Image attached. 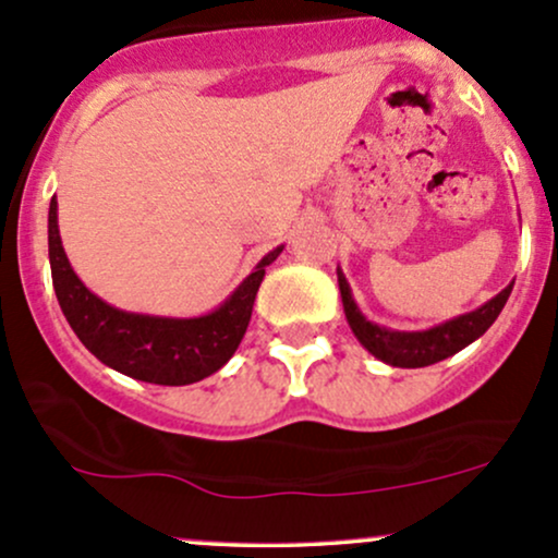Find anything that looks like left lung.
<instances>
[{
  "instance_id": "left-lung-1",
  "label": "left lung",
  "mask_w": 558,
  "mask_h": 558,
  "mask_svg": "<svg viewBox=\"0 0 558 558\" xmlns=\"http://www.w3.org/2000/svg\"><path fill=\"white\" fill-rule=\"evenodd\" d=\"M338 288H341L345 319H349L351 330L360 338L364 349L373 356H377L380 362L390 364V367L414 369L427 367V364L435 362H444L448 356L457 354V351H462L464 345L477 341V338L496 323V317L501 315L506 299H509L514 283H509L501 293H496L490 301H485L480 310L466 312V315L448 319L444 325H435L430 330L417 332L390 330L369 323V319L360 312V306H356L354 296H351V288L345 283L341 270H338Z\"/></svg>"
}]
</instances>
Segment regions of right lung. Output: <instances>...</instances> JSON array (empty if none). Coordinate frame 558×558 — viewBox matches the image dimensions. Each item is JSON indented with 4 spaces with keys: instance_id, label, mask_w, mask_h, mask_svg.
I'll return each mask as SVG.
<instances>
[{
    "instance_id": "right-lung-1",
    "label": "right lung",
    "mask_w": 558,
    "mask_h": 558,
    "mask_svg": "<svg viewBox=\"0 0 558 558\" xmlns=\"http://www.w3.org/2000/svg\"><path fill=\"white\" fill-rule=\"evenodd\" d=\"M283 246L265 254L254 272L215 312L202 317H155L114 310L81 283L57 228V198L49 202V265L60 310L81 343L107 367L155 386H191L226 364L252 319L265 267Z\"/></svg>"
}]
</instances>
